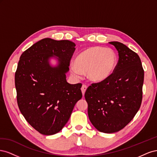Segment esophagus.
Instances as JSON below:
<instances>
[{"label": "esophagus", "instance_id": "1", "mask_svg": "<svg viewBox=\"0 0 157 157\" xmlns=\"http://www.w3.org/2000/svg\"><path fill=\"white\" fill-rule=\"evenodd\" d=\"M86 89H87V86H86V85L83 84L82 86V88H81V91H82V94L83 96L84 95L85 92H86Z\"/></svg>", "mask_w": 157, "mask_h": 157}]
</instances>
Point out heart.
I'll list each match as a JSON object with an SVG mask.
<instances>
[{
	"label": "heart",
	"instance_id": "obj_1",
	"mask_svg": "<svg viewBox=\"0 0 157 157\" xmlns=\"http://www.w3.org/2000/svg\"><path fill=\"white\" fill-rule=\"evenodd\" d=\"M118 64V57L111 49L101 46H93L80 53L70 65L71 75L75 78L82 77L86 72L90 82H102L113 74Z\"/></svg>",
	"mask_w": 157,
	"mask_h": 157
}]
</instances>
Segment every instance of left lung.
<instances>
[{"label": "left lung", "instance_id": "1", "mask_svg": "<svg viewBox=\"0 0 157 157\" xmlns=\"http://www.w3.org/2000/svg\"><path fill=\"white\" fill-rule=\"evenodd\" d=\"M119 59L113 74L92 84L84 94L89 119L99 132L115 133L124 128L138 111L142 101L144 71L139 56L119 42H109Z\"/></svg>", "mask_w": 157, "mask_h": 157}]
</instances>
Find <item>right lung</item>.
<instances>
[{"mask_svg":"<svg viewBox=\"0 0 157 157\" xmlns=\"http://www.w3.org/2000/svg\"><path fill=\"white\" fill-rule=\"evenodd\" d=\"M75 44L46 38L21 54L15 74L19 109L29 124L40 134L62 130L76 103L82 98V84H71L66 74ZM57 60L55 66L50 59Z\"/></svg>","mask_w":157,"mask_h":157,"instance_id":"1","label":"right lung"}]
</instances>
